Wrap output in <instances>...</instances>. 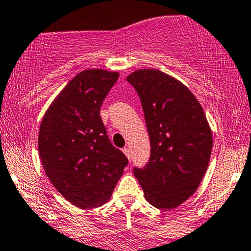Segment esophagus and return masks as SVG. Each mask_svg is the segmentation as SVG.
Segmentation results:
<instances>
[{"label":"esophagus","instance_id":"obj_1","mask_svg":"<svg viewBox=\"0 0 251 251\" xmlns=\"http://www.w3.org/2000/svg\"><path fill=\"white\" fill-rule=\"evenodd\" d=\"M124 153H125L126 155V157H127L128 159H131V151H130V149L128 148H124Z\"/></svg>","mask_w":251,"mask_h":251}]
</instances>
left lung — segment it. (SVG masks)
<instances>
[{
    "instance_id": "left-lung-1",
    "label": "left lung",
    "mask_w": 251,
    "mask_h": 251,
    "mask_svg": "<svg viewBox=\"0 0 251 251\" xmlns=\"http://www.w3.org/2000/svg\"><path fill=\"white\" fill-rule=\"evenodd\" d=\"M139 95L150 159L133 173L149 203L172 210L194 194L210 163L212 131L199 101L178 79L156 69L127 76Z\"/></svg>"
}]
</instances>
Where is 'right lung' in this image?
Instances as JSON below:
<instances>
[{
  "label": "right lung",
  "instance_id": "obj_1",
  "mask_svg": "<svg viewBox=\"0 0 251 251\" xmlns=\"http://www.w3.org/2000/svg\"><path fill=\"white\" fill-rule=\"evenodd\" d=\"M119 73L88 69L50 104L40 124L39 156L54 188L79 208L111 199L128 159L112 145L100 108Z\"/></svg>",
  "mask_w": 251,
  "mask_h": 251
}]
</instances>
